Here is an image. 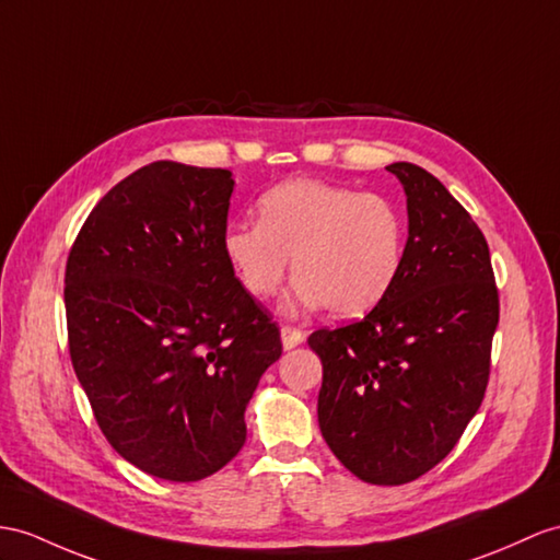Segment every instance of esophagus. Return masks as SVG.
<instances>
[{
	"mask_svg": "<svg viewBox=\"0 0 560 560\" xmlns=\"http://www.w3.org/2000/svg\"><path fill=\"white\" fill-rule=\"evenodd\" d=\"M280 337H282V347L284 349H294L304 342V332L296 330V327L290 325H282L280 327Z\"/></svg>",
	"mask_w": 560,
	"mask_h": 560,
	"instance_id": "esophagus-1",
	"label": "esophagus"
}]
</instances>
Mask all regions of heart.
<instances>
[{
	"instance_id": "1",
	"label": "heart",
	"mask_w": 560,
	"mask_h": 560,
	"mask_svg": "<svg viewBox=\"0 0 560 560\" xmlns=\"http://www.w3.org/2000/svg\"><path fill=\"white\" fill-rule=\"evenodd\" d=\"M221 249L254 299L276 294L292 261L296 284L284 311L327 306L332 316L359 318L397 282L406 225L383 195L294 177L258 199V223H230Z\"/></svg>"
}]
</instances>
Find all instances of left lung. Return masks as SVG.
<instances>
[{"mask_svg":"<svg viewBox=\"0 0 560 560\" xmlns=\"http://www.w3.org/2000/svg\"><path fill=\"white\" fill-rule=\"evenodd\" d=\"M387 171L408 211L399 278L363 320L308 337L323 440L371 485L411 482L452 452L482 404L499 325L482 230L425 168Z\"/></svg>","mask_w":560,"mask_h":560,"instance_id":"8db88e82","label":"left lung"}]
</instances>
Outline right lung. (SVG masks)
<instances>
[{"label": "right lung", "instance_id": "right-lung-1", "mask_svg": "<svg viewBox=\"0 0 560 560\" xmlns=\"http://www.w3.org/2000/svg\"><path fill=\"white\" fill-rule=\"evenodd\" d=\"M233 173L154 161L102 197L66 264L73 371L104 438L140 470L197 482L247 440L282 353L221 249Z\"/></svg>", "mask_w": 560, "mask_h": 560}]
</instances>
